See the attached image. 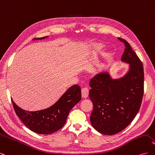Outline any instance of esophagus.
I'll return each instance as SVG.
<instances>
[{"mask_svg": "<svg viewBox=\"0 0 155 155\" xmlns=\"http://www.w3.org/2000/svg\"><path fill=\"white\" fill-rule=\"evenodd\" d=\"M88 88H87V87H84L82 88L81 90V95H82V97H84V98H87L88 96Z\"/></svg>", "mask_w": 155, "mask_h": 155, "instance_id": "34e87169", "label": "esophagus"}]
</instances>
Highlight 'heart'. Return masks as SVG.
I'll list each match as a JSON object with an SVG mask.
<instances>
[{"instance_id": "heart-1", "label": "heart", "mask_w": 155, "mask_h": 155, "mask_svg": "<svg viewBox=\"0 0 155 155\" xmlns=\"http://www.w3.org/2000/svg\"><path fill=\"white\" fill-rule=\"evenodd\" d=\"M102 48V46L101 45H96L94 46V48L96 50H99Z\"/></svg>"}]
</instances>
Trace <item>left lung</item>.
<instances>
[{"label": "left lung", "instance_id": "1", "mask_svg": "<svg viewBox=\"0 0 155 155\" xmlns=\"http://www.w3.org/2000/svg\"><path fill=\"white\" fill-rule=\"evenodd\" d=\"M125 48L123 62L129 64L128 72L112 79L108 72L96 74L90 81L89 97L93 104L91 115L92 127L107 135L120 133L134 120L143 95L144 74L141 61L127 41L118 37Z\"/></svg>", "mask_w": 155, "mask_h": 155}]
</instances>
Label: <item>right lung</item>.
I'll use <instances>...</instances> for the list:
<instances>
[{
	"instance_id": "obj_1",
	"label": "right lung",
	"mask_w": 155,
	"mask_h": 155,
	"mask_svg": "<svg viewBox=\"0 0 155 155\" xmlns=\"http://www.w3.org/2000/svg\"><path fill=\"white\" fill-rule=\"evenodd\" d=\"M48 37L35 38L41 40ZM81 99V88L70 87L59 100L47 109L38 111H26L18 107L12 100L16 114L28 128L40 134H49L62 128L66 123L70 110Z\"/></svg>"
}]
</instances>
